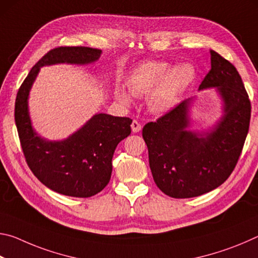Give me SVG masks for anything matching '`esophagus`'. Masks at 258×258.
Masks as SVG:
<instances>
[{"label": "esophagus", "instance_id": "esophagus-1", "mask_svg": "<svg viewBox=\"0 0 258 258\" xmlns=\"http://www.w3.org/2000/svg\"><path fill=\"white\" fill-rule=\"evenodd\" d=\"M131 127H132V132L133 133H139L140 131H141V124L139 123L137 120H133L132 124H131Z\"/></svg>", "mask_w": 258, "mask_h": 258}]
</instances>
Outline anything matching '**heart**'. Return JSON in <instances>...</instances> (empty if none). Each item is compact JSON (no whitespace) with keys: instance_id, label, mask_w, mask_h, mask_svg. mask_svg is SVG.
Returning a JSON list of instances; mask_svg holds the SVG:
<instances>
[{"instance_id":"obj_1","label":"heart","mask_w":258,"mask_h":258,"mask_svg":"<svg viewBox=\"0 0 258 258\" xmlns=\"http://www.w3.org/2000/svg\"><path fill=\"white\" fill-rule=\"evenodd\" d=\"M191 64L181 63L171 68L164 61H147L125 78V87L133 97L147 95V104L152 112L164 113L176 106L195 80ZM113 97L124 106L132 104V98L123 87L113 90Z\"/></svg>"}]
</instances>
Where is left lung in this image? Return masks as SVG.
<instances>
[{
    "label": "left lung",
    "instance_id": "1",
    "mask_svg": "<svg viewBox=\"0 0 258 258\" xmlns=\"http://www.w3.org/2000/svg\"><path fill=\"white\" fill-rule=\"evenodd\" d=\"M212 68L199 91L215 89L221 118L208 132L190 131L194 99L182 101L142 130L157 186L173 198H192L216 189L237 165L250 121V101L232 63L211 50Z\"/></svg>",
    "mask_w": 258,
    "mask_h": 258
}]
</instances>
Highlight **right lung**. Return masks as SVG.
Returning <instances> with one entry per match:
<instances>
[{
  "label": "right lung",
  "mask_w": 258,
  "mask_h": 258,
  "mask_svg": "<svg viewBox=\"0 0 258 258\" xmlns=\"http://www.w3.org/2000/svg\"><path fill=\"white\" fill-rule=\"evenodd\" d=\"M101 53V50L85 46L55 47L32 68L17 93L15 119L30 171L49 189L69 197H92L104 189L110 181L113 152L131 134L132 119L95 113L67 139L50 141L33 127L29 92L42 67L90 64L99 60Z\"/></svg>",
  "instance_id": "add662e5"
}]
</instances>
